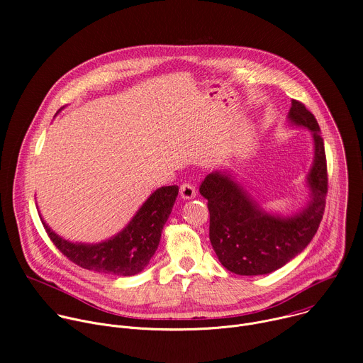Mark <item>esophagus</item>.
<instances>
[{
  "label": "esophagus",
  "mask_w": 363,
  "mask_h": 363,
  "mask_svg": "<svg viewBox=\"0 0 363 363\" xmlns=\"http://www.w3.org/2000/svg\"><path fill=\"white\" fill-rule=\"evenodd\" d=\"M179 192H181V196H182L184 199H191V198H195V196H196L195 185L191 184V182H184V184L181 185Z\"/></svg>",
  "instance_id": "1"
}]
</instances>
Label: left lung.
Instances as JSON below:
<instances>
[{"instance_id":"8db88e82","label":"left lung","mask_w":363,"mask_h":363,"mask_svg":"<svg viewBox=\"0 0 363 363\" xmlns=\"http://www.w3.org/2000/svg\"><path fill=\"white\" fill-rule=\"evenodd\" d=\"M289 119L312 130L315 140V162L307 177L312 194L301 213L289 218L264 213L227 172L206 175L199 186L208 199L210 241L231 273L258 276L283 267L312 241L323 218L328 165L319 123L298 100H291Z\"/></svg>"}]
</instances>
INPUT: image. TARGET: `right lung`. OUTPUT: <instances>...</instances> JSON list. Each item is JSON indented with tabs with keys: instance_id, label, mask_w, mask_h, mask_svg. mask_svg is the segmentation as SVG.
Wrapping results in <instances>:
<instances>
[{
	"instance_id": "obj_1",
	"label": "right lung",
	"mask_w": 363,
	"mask_h": 363,
	"mask_svg": "<svg viewBox=\"0 0 363 363\" xmlns=\"http://www.w3.org/2000/svg\"><path fill=\"white\" fill-rule=\"evenodd\" d=\"M177 195V185L157 189L118 235L99 244H74L60 238L44 221L43 225L62 254L79 267L112 276H135L149 264L157 251Z\"/></svg>"
}]
</instances>
